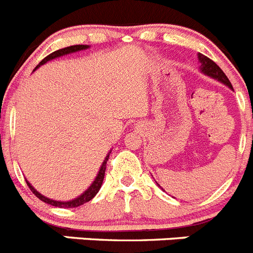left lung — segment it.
<instances>
[{
	"instance_id": "obj_1",
	"label": "left lung",
	"mask_w": 253,
	"mask_h": 253,
	"mask_svg": "<svg viewBox=\"0 0 253 253\" xmlns=\"http://www.w3.org/2000/svg\"><path fill=\"white\" fill-rule=\"evenodd\" d=\"M198 60H199V64H201V66H199V70H201V73L205 74V75H207V76H210V78L214 79V80L219 81V83L224 84L226 86H228L231 90H233V87H232V85H231V83H229L228 78H227L226 74L221 70V68H219L216 62H213L212 60L208 59L207 56H205V55H202V54H198ZM159 187H161V185H159Z\"/></svg>"
}]
</instances>
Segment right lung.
Segmentation results:
<instances>
[{
    "mask_svg": "<svg viewBox=\"0 0 253 253\" xmlns=\"http://www.w3.org/2000/svg\"><path fill=\"white\" fill-rule=\"evenodd\" d=\"M90 46L89 45H74V46H69V47H64V48H60V50L55 51V52H52V54H50L48 56H46L45 59L42 60V61L40 62V64L37 65L36 68H35V70L36 69H39L41 66V65L46 64L47 61H51V60L54 59H57V57H61V56H65V55H69V54H74V52H78V51H83V50H86V48H89ZM111 150L108 153V155L105 157V159H104L103 164H101L100 169H99L98 174H96V177H95L94 182L90 184L89 188L86 189V191L84 192V193H81L80 196L76 197V198L71 199V201H55V199H51V198H47V197L42 196V194L40 193V192H37L36 189L34 188L31 185V183L29 182V180L26 179V183L27 185H29V188L31 189L32 193L35 194V196L37 197L39 199H41L42 202L47 203V205H51L54 206V207H59V208H75V207H79V206L84 205V203L89 202L90 199L94 198L95 196H96V193L99 192V189L101 188V184H103V180H104V175H105V169H106V162H108L109 159V155H110Z\"/></svg>",
    "mask_w": 253,
    "mask_h": 253,
    "instance_id": "add662e5",
    "label": "right lung"
}]
</instances>
